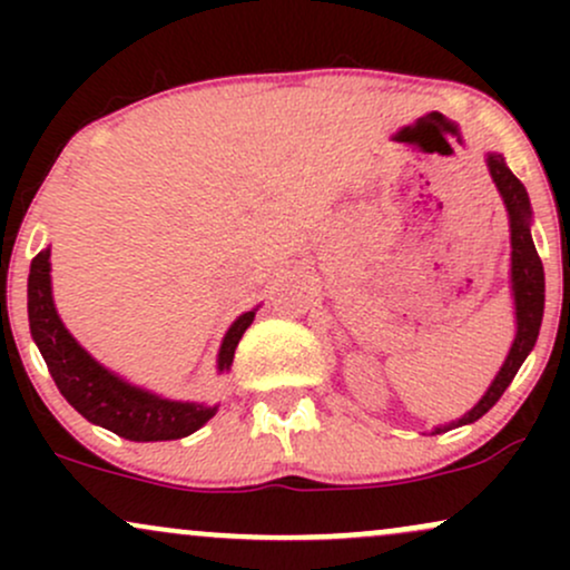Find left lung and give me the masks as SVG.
I'll return each mask as SVG.
<instances>
[{
	"label": "left lung",
	"instance_id": "1",
	"mask_svg": "<svg viewBox=\"0 0 570 570\" xmlns=\"http://www.w3.org/2000/svg\"><path fill=\"white\" fill-rule=\"evenodd\" d=\"M490 179H493L495 189H499L503 206L509 214V244H512V265H509V284H512V299H514V340L512 348H509L507 358H503L501 370L495 372V377L490 381L488 391L482 394L480 402L472 410L463 412L461 417L448 426H434L431 434H442V431L469 426V423L480 421L485 412L499 402L503 391L509 389V383L514 381L517 370L522 367V362L528 358V353L533 351L535 340H539L541 318H544V265H541L539 254L533 246V212H531V198H528V189L522 187V181L509 171L507 160L499 153L485 155Z\"/></svg>",
	"mask_w": 570,
	"mask_h": 570
}]
</instances>
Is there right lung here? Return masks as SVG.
<instances>
[{
	"label": "right lung",
	"instance_id": "right-lung-1",
	"mask_svg": "<svg viewBox=\"0 0 570 570\" xmlns=\"http://www.w3.org/2000/svg\"><path fill=\"white\" fill-rule=\"evenodd\" d=\"M259 307V305H257ZM254 311L240 313L222 337L217 353V372L233 367L238 340L254 322ZM29 330L35 337L50 375L63 399L96 426L115 431L130 442L181 440L198 431L217 415V404L179 402L166 399L141 385L128 383L117 372L98 364L88 351L71 337L53 303L50 281V246L31 259L29 271Z\"/></svg>",
	"mask_w": 570,
	"mask_h": 570
}]
</instances>
